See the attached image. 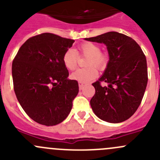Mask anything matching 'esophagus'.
Returning a JSON list of instances; mask_svg holds the SVG:
<instances>
[{"label": "esophagus", "instance_id": "esophagus-1", "mask_svg": "<svg viewBox=\"0 0 160 160\" xmlns=\"http://www.w3.org/2000/svg\"><path fill=\"white\" fill-rule=\"evenodd\" d=\"M83 87H84V83H81V82H79V88H80V89L82 90L83 88Z\"/></svg>", "mask_w": 160, "mask_h": 160}]
</instances>
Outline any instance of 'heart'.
<instances>
[{
    "mask_svg": "<svg viewBox=\"0 0 160 160\" xmlns=\"http://www.w3.org/2000/svg\"><path fill=\"white\" fill-rule=\"evenodd\" d=\"M78 53L80 56H88L87 66L89 67L78 69L71 75V78L81 83H88L96 78L98 72L95 68L102 70L107 66L108 62V56L101 52V47L98 44L90 42L80 44L78 47ZM78 59V54L72 49H67L62 57L64 66L69 70H74L77 68Z\"/></svg>",
    "mask_w": 160,
    "mask_h": 160,
    "instance_id": "obj_1",
    "label": "heart"
}]
</instances>
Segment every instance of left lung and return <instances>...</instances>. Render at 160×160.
I'll return each mask as SVG.
<instances>
[{
  "instance_id": "1",
  "label": "left lung",
  "mask_w": 160,
  "mask_h": 160,
  "mask_svg": "<svg viewBox=\"0 0 160 160\" xmlns=\"http://www.w3.org/2000/svg\"><path fill=\"white\" fill-rule=\"evenodd\" d=\"M85 39L105 44L109 54L104 74L92 83L95 88L90 100L92 110L105 122H124L137 111L144 96L148 82L146 56L135 40L118 32H107ZM102 82L109 86L102 87Z\"/></svg>"
}]
</instances>
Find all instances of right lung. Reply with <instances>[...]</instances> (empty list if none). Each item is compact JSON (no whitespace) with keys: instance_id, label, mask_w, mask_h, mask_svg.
I'll return each instance as SVG.
<instances>
[{"instance_id":"1","label":"right lung","mask_w":160,"mask_h":160,"mask_svg":"<svg viewBox=\"0 0 160 160\" xmlns=\"http://www.w3.org/2000/svg\"><path fill=\"white\" fill-rule=\"evenodd\" d=\"M74 42L52 33L37 35L21 46L13 60L14 93L23 110L37 123L58 125L72 109L78 82L67 78L62 57Z\"/></svg>"}]
</instances>
